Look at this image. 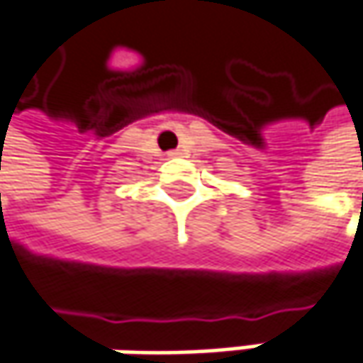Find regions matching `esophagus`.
Segmentation results:
<instances>
[{
	"mask_svg": "<svg viewBox=\"0 0 363 363\" xmlns=\"http://www.w3.org/2000/svg\"><path fill=\"white\" fill-rule=\"evenodd\" d=\"M168 155H170V157H179V155H181V151H179V149H174V151H170Z\"/></svg>",
	"mask_w": 363,
	"mask_h": 363,
	"instance_id": "1",
	"label": "esophagus"
}]
</instances>
